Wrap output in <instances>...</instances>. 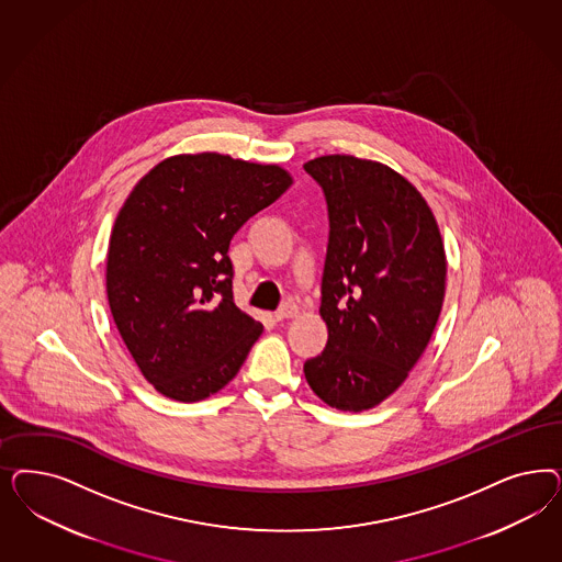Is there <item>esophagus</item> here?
I'll list each match as a JSON object with an SVG mask.
<instances>
[{
    "label": "esophagus",
    "instance_id": "obj_1",
    "mask_svg": "<svg viewBox=\"0 0 562 562\" xmlns=\"http://www.w3.org/2000/svg\"><path fill=\"white\" fill-rule=\"evenodd\" d=\"M293 316H297V306L291 304V302L283 304L281 308L274 312V318H277V321H288V318H293Z\"/></svg>",
    "mask_w": 562,
    "mask_h": 562
}]
</instances>
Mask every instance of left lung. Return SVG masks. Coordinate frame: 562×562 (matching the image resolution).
I'll use <instances>...</instances> for the list:
<instances>
[{"mask_svg":"<svg viewBox=\"0 0 562 562\" xmlns=\"http://www.w3.org/2000/svg\"><path fill=\"white\" fill-rule=\"evenodd\" d=\"M325 190L321 316L328 341L304 363L310 389L341 412L391 397L432 339L447 288L435 213L389 165L351 155L304 164Z\"/></svg>","mask_w":562,"mask_h":562,"instance_id":"1","label":"left lung"}]
</instances>
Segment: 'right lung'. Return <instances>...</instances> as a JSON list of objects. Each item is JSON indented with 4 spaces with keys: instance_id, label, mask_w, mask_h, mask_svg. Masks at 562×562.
Returning <instances> with one entry per match:
<instances>
[{
    "instance_id": "add662e5",
    "label": "right lung",
    "mask_w": 562,
    "mask_h": 562,
    "mask_svg": "<svg viewBox=\"0 0 562 562\" xmlns=\"http://www.w3.org/2000/svg\"><path fill=\"white\" fill-rule=\"evenodd\" d=\"M291 183L281 165L183 153L127 194L109 237V308L138 370L165 397L215 395L262 335L234 304L227 250Z\"/></svg>"
}]
</instances>
